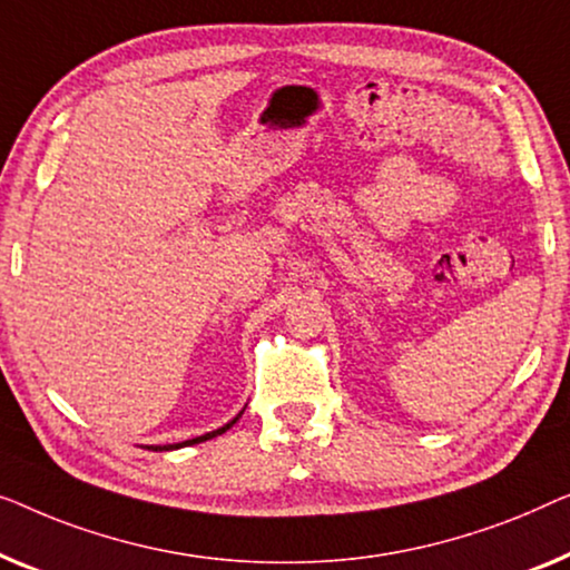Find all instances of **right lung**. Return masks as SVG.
I'll return each instance as SVG.
<instances>
[{"mask_svg": "<svg viewBox=\"0 0 570 570\" xmlns=\"http://www.w3.org/2000/svg\"><path fill=\"white\" fill-rule=\"evenodd\" d=\"M245 413V407L243 411H239L235 419H232L229 423H224V426H219V429H214V431H208V434H202V436H196V439H188V442H178V444H157V446H144V449H151V452H173V449H183V446H190V444H202V442H208V439H214V436H219V434H224V431H229L232 426H235V423L239 421V415Z\"/></svg>", "mask_w": 570, "mask_h": 570, "instance_id": "1", "label": "right lung"}]
</instances>
